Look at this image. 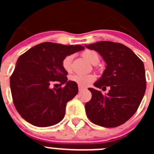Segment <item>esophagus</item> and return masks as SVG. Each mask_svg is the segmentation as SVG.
I'll return each mask as SVG.
<instances>
[{"label": "esophagus", "instance_id": "1", "mask_svg": "<svg viewBox=\"0 0 154 154\" xmlns=\"http://www.w3.org/2000/svg\"><path fill=\"white\" fill-rule=\"evenodd\" d=\"M84 89H85V87L82 86V85H79V91H82V90H84Z\"/></svg>", "mask_w": 154, "mask_h": 154}]
</instances>
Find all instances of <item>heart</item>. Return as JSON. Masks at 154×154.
<instances>
[{"label": "heart", "mask_w": 154, "mask_h": 154, "mask_svg": "<svg viewBox=\"0 0 154 154\" xmlns=\"http://www.w3.org/2000/svg\"><path fill=\"white\" fill-rule=\"evenodd\" d=\"M82 55L83 58H85L90 63L95 65V64H97L99 62V55L95 51L85 50L82 52ZM72 55H68L62 60V67L67 72H70L72 70ZM95 79H96V77L92 74H74L70 76L71 81L74 82L79 85H82L83 87L90 85L95 80Z\"/></svg>", "instance_id": "heart-1"}]
</instances>
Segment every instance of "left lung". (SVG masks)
<instances>
[{"label":"left lung","instance_id":"1","mask_svg":"<svg viewBox=\"0 0 154 154\" xmlns=\"http://www.w3.org/2000/svg\"><path fill=\"white\" fill-rule=\"evenodd\" d=\"M85 47L95 50L106 63L101 78L94 86L106 89V95L89 88L92 99L85 103L86 115L93 123L116 127L126 123L137 112L146 91L143 62L124 45L102 41Z\"/></svg>","mask_w":154,"mask_h":154}]
</instances>
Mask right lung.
<instances>
[{"mask_svg": "<svg viewBox=\"0 0 154 154\" xmlns=\"http://www.w3.org/2000/svg\"><path fill=\"white\" fill-rule=\"evenodd\" d=\"M84 48L79 45L44 42L19 57L10 85L14 106L23 119L39 127L53 126L62 120L66 104L79 92L77 83L68 81L62 60ZM55 81L65 86L52 89L51 83Z\"/></svg>", "mask_w": 154, "mask_h": 154, "instance_id": "add662e5", "label": "right lung"}]
</instances>
